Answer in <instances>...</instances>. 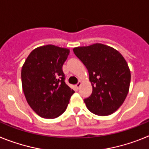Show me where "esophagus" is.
Returning <instances> with one entry per match:
<instances>
[{
  "instance_id": "1",
  "label": "esophagus",
  "mask_w": 149,
  "mask_h": 149,
  "mask_svg": "<svg viewBox=\"0 0 149 149\" xmlns=\"http://www.w3.org/2000/svg\"><path fill=\"white\" fill-rule=\"evenodd\" d=\"M81 86V81H79V82L77 83V84H76V85H75V87H76V89H78L79 88H80V86Z\"/></svg>"
}]
</instances>
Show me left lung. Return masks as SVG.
Returning <instances> with one entry per match:
<instances>
[{
  "mask_svg": "<svg viewBox=\"0 0 149 149\" xmlns=\"http://www.w3.org/2000/svg\"><path fill=\"white\" fill-rule=\"evenodd\" d=\"M74 54L87 68L93 93L84 99L89 111L108 116L116 111L128 93L131 71L115 48L101 43L73 48Z\"/></svg>",
  "mask_w": 149,
  "mask_h": 149,
  "instance_id": "1",
  "label": "left lung"
}]
</instances>
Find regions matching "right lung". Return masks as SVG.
Masks as SVG:
<instances>
[{
    "instance_id": "1",
    "label": "right lung",
    "mask_w": 149,
    "mask_h": 149,
    "mask_svg": "<svg viewBox=\"0 0 149 149\" xmlns=\"http://www.w3.org/2000/svg\"><path fill=\"white\" fill-rule=\"evenodd\" d=\"M69 52L53 45L40 46L30 52L22 66L24 94L30 107L42 118L60 116L74 93L64 81L62 68Z\"/></svg>"
}]
</instances>
